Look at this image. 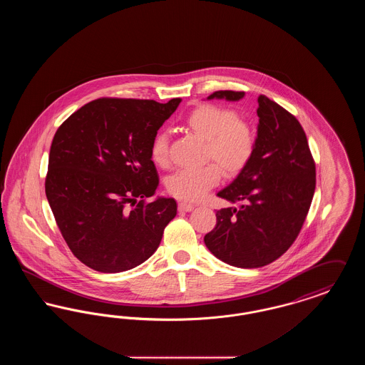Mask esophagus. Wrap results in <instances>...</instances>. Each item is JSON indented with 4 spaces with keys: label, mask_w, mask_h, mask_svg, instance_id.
<instances>
[{
    "label": "esophagus",
    "mask_w": 365,
    "mask_h": 365,
    "mask_svg": "<svg viewBox=\"0 0 365 365\" xmlns=\"http://www.w3.org/2000/svg\"><path fill=\"white\" fill-rule=\"evenodd\" d=\"M178 208H179L180 212H190V210L195 208V205H192V204H187V202H179Z\"/></svg>",
    "instance_id": "34e87169"
}]
</instances>
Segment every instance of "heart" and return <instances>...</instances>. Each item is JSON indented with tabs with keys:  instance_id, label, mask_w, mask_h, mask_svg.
Here are the masks:
<instances>
[{
	"instance_id": "1",
	"label": "heart",
	"mask_w": 365,
	"mask_h": 365,
	"mask_svg": "<svg viewBox=\"0 0 365 365\" xmlns=\"http://www.w3.org/2000/svg\"><path fill=\"white\" fill-rule=\"evenodd\" d=\"M185 127L205 140L202 158L213 161L200 168H185L171 175L167 190L179 200L198 201L204 198L222 179L235 176L249 164L256 148V135L252 125L237 113L222 105L195 106L185 119ZM153 163L165 167L170 163L168 135L158 133L150 145Z\"/></svg>"
}]
</instances>
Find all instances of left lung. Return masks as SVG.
<instances>
[{
  "label": "left lung",
  "mask_w": 365,
  "mask_h": 365,
  "mask_svg": "<svg viewBox=\"0 0 365 365\" xmlns=\"http://www.w3.org/2000/svg\"><path fill=\"white\" fill-rule=\"evenodd\" d=\"M243 91L219 90L208 98L241 100ZM255 153L237 179L217 192L241 208L216 212L204 238L210 253L240 268H260L279 259L298 237L311 208L316 165L302 125L289 110L259 97Z\"/></svg>",
  "instance_id": "obj_1"
}]
</instances>
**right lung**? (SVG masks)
<instances>
[{"mask_svg": "<svg viewBox=\"0 0 365 365\" xmlns=\"http://www.w3.org/2000/svg\"><path fill=\"white\" fill-rule=\"evenodd\" d=\"M180 101L105 97L57 128L45 192L64 241L88 268H135L156 252L176 216L174 198L145 200L158 187L152 140Z\"/></svg>", "mask_w": 365, "mask_h": 365, "instance_id": "right-lung-1", "label": "right lung"}]
</instances>
